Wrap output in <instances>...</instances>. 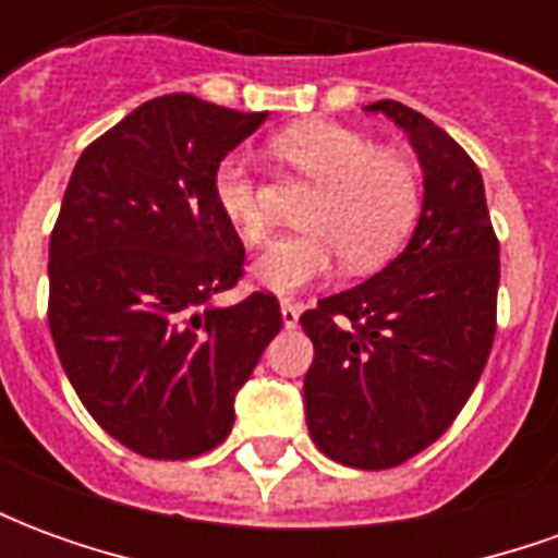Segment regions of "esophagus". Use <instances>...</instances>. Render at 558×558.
<instances>
[{
  "label": "esophagus",
  "mask_w": 558,
  "mask_h": 558,
  "mask_svg": "<svg viewBox=\"0 0 558 558\" xmlns=\"http://www.w3.org/2000/svg\"><path fill=\"white\" fill-rule=\"evenodd\" d=\"M280 316H283V326L292 328L295 323H299V304L280 302Z\"/></svg>",
  "instance_id": "34e87169"
}]
</instances>
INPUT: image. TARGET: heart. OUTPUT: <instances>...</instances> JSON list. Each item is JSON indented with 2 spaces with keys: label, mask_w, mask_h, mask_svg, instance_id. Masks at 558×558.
<instances>
[{
  "label": "heart",
  "mask_w": 558,
  "mask_h": 558,
  "mask_svg": "<svg viewBox=\"0 0 558 558\" xmlns=\"http://www.w3.org/2000/svg\"><path fill=\"white\" fill-rule=\"evenodd\" d=\"M275 155L316 191L302 211L307 230L283 235L256 256L254 280L268 292L292 295L307 283L335 275L350 263L367 271L386 263L418 218V175L398 151L376 148L374 140L335 122H302L275 140ZM215 206L247 244L271 230L263 182L251 160L232 151L211 175Z\"/></svg>",
  "instance_id": "heart-1"
}]
</instances>
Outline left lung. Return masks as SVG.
Here are the masks:
<instances>
[{
    "label": "left lung",
    "instance_id": "8db88e82",
    "mask_svg": "<svg viewBox=\"0 0 558 558\" xmlns=\"http://www.w3.org/2000/svg\"><path fill=\"white\" fill-rule=\"evenodd\" d=\"M424 203L410 244L374 278L304 311L314 364L304 412L316 448L352 469H391L442 436L478 386L496 335L499 242L484 182L454 140L400 101Z\"/></svg>",
    "mask_w": 558,
    "mask_h": 558
}]
</instances>
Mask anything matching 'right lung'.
Listing matches in <instances>:
<instances>
[{
  "instance_id": "right-lung-1",
  "label": "right lung",
  "mask_w": 558,
  "mask_h": 558,
  "mask_svg": "<svg viewBox=\"0 0 558 558\" xmlns=\"http://www.w3.org/2000/svg\"><path fill=\"white\" fill-rule=\"evenodd\" d=\"M266 116L163 95L95 140L68 182L50 235V335L92 418L151 460L230 436L235 395L283 326L268 292L211 304L244 266L211 175Z\"/></svg>"
}]
</instances>
